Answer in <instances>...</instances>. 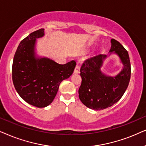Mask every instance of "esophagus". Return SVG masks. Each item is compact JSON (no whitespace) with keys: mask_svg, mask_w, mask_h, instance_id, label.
<instances>
[{"mask_svg":"<svg viewBox=\"0 0 146 146\" xmlns=\"http://www.w3.org/2000/svg\"><path fill=\"white\" fill-rule=\"evenodd\" d=\"M79 71H80V67H79V65H76V67L75 68L74 70V73H79Z\"/></svg>","mask_w":146,"mask_h":146,"instance_id":"esophagus-1","label":"esophagus"}]
</instances>
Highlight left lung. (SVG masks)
I'll use <instances>...</instances> for the list:
<instances>
[{
    "label": "left lung",
    "instance_id": "left-lung-1",
    "mask_svg": "<svg viewBox=\"0 0 146 146\" xmlns=\"http://www.w3.org/2000/svg\"><path fill=\"white\" fill-rule=\"evenodd\" d=\"M110 52L117 54L123 64L121 71L115 77L108 76L101 71L106 55H96L85 60L80 69L82 79L79 98L87 108L103 110L117 103L127 88L131 77V64L127 50L114 38L111 40Z\"/></svg>",
    "mask_w": 146,
    "mask_h": 146
}]
</instances>
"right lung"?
I'll return each instance as SVG.
<instances>
[{
    "mask_svg": "<svg viewBox=\"0 0 146 146\" xmlns=\"http://www.w3.org/2000/svg\"><path fill=\"white\" fill-rule=\"evenodd\" d=\"M44 35V29L31 33L21 40L15 54L12 67L13 82L21 98L36 108L51 104L62 81L73 74L76 62L61 65L46 57L37 58L36 39Z\"/></svg>",
    "mask_w": 146,
    "mask_h": 146,
    "instance_id": "1",
    "label": "right lung"
}]
</instances>
